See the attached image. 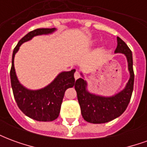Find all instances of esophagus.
<instances>
[{
    "label": "esophagus",
    "instance_id": "obj_1",
    "mask_svg": "<svg viewBox=\"0 0 147 147\" xmlns=\"http://www.w3.org/2000/svg\"><path fill=\"white\" fill-rule=\"evenodd\" d=\"M74 77H75V79H76V80L79 79V78L80 77V74L78 71H76L75 72V74H74Z\"/></svg>",
    "mask_w": 147,
    "mask_h": 147
}]
</instances>
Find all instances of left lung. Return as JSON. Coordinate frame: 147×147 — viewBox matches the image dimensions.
<instances>
[{
	"mask_svg": "<svg viewBox=\"0 0 147 147\" xmlns=\"http://www.w3.org/2000/svg\"><path fill=\"white\" fill-rule=\"evenodd\" d=\"M115 53H123L126 56L130 71V79L126 87L117 94L112 97L94 95L86 90V83L80 78L76 81L75 89L81 109L83 119L93 123H107L120 117L126 110L132 94L134 87L132 53L122 39L117 37V46Z\"/></svg>",
	"mask_w": 147,
	"mask_h": 147,
	"instance_id": "obj_1",
	"label": "left lung"
}]
</instances>
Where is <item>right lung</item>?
<instances>
[{"mask_svg":"<svg viewBox=\"0 0 147 147\" xmlns=\"http://www.w3.org/2000/svg\"><path fill=\"white\" fill-rule=\"evenodd\" d=\"M55 30V28H39L30 31L20 40L12 53L10 78L15 100L18 107L26 116L38 121H53L59 117L64 92L76 83L74 78L76 69L61 72L43 89L30 90L22 86L16 77L14 67L15 54L24 42L36 35L50 34Z\"/></svg>","mask_w":147,"mask_h":147,"instance_id":"1","label":"right lung"}]
</instances>
